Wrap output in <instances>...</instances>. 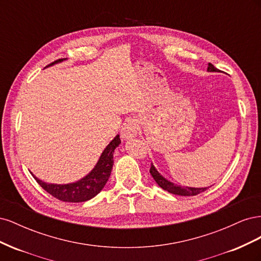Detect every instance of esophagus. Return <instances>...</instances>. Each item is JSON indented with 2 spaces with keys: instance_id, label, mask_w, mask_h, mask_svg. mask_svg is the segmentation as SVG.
I'll list each match as a JSON object with an SVG mask.
<instances>
[{
  "instance_id": "obj_1",
  "label": "esophagus",
  "mask_w": 261,
  "mask_h": 261,
  "mask_svg": "<svg viewBox=\"0 0 261 261\" xmlns=\"http://www.w3.org/2000/svg\"><path fill=\"white\" fill-rule=\"evenodd\" d=\"M137 134H138V125L135 121L130 120L124 123L121 130V137L123 139H130L133 137L137 136Z\"/></svg>"
}]
</instances>
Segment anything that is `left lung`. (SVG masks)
<instances>
[{"label": "left lung", "mask_w": 261, "mask_h": 261, "mask_svg": "<svg viewBox=\"0 0 261 261\" xmlns=\"http://www.w3.org/2000/svg\"><path fill=\"white\" fill-rule=\"evenodd\" d=\"M207 72L209 73H218L219 69L213 66L211 63L208 64ZM150 174L152 175L153 179L155 180V183L159 185L164 191H167L171 194L178 195V196H196L202 192L206 191L209 187H184V186H179L177 184H174L173 181H170L168 178H165L163 175H161L159 171L155 169L153 163H151V167H150Z\"/></svg>", "instance_id": "8db88e82"}]
</instances>
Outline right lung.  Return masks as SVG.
Returning <instances> with one entry per match:
<instances>
[{
    "label": "right lung",
    "mask_w": 261,
    "mask_h": 261,
    "mask_svg": "<svg viewBox=\"0 0 261 261\" xmlns=\"http://www.w3.org/2000/svg\"><path fill=\"white\" fill-rule=\"evenodd\" d=\"M65 61V59H61L53 62L52 64L48 65L53 66L58 63H62ZM121 144L120 135H117L111 140L103 151H102L98 162L94 165V168L87 174L86 176L82 177L74 183L68 184H53V183H46V181L41 180L38 178L36 175L33 176L38 181L45 192H48L55 198H58L62 201L67 202H83L90 200L94 196H97L103 187L106 186L107 181L111 175V171L113 168V153L115 148Z\"/></svg>",
    "instance_id": "1"
}]
</instances>
